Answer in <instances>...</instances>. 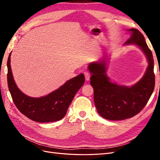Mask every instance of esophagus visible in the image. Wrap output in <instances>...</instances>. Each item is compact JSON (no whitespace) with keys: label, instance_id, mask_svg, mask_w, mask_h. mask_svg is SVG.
<instances>
[{"label":"esophagus","instance_id":"1","mask_svg":"<svg viewBox=\"0 0 160 160\" xmlns=\"http://www.w3.org/2000/svg\"><path fill=\"white\" fill-rule=\"evenodd\" d=\"M84 75H85V80H86L87 81H89V79H90V75H89V72H84Z\"/></svg>","mask_w":160,"mask_h":160}]
</instances>
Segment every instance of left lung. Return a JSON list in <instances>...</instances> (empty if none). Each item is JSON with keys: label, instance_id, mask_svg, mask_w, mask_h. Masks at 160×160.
<instances>
[{"label": "left lung", "instance_id": "obj_1", "mask_svg": "<svg viewBox=\"0 0 160 160\" xmlns=\"http://www.w3.org/2000/svg\"><path fill=\"white\" fill-rule=\"evenodd\" d=\"M130 35L123 45L137 46L146 56L148 66L142 78L132 86L119 85L107 75L108 55L99 61L91 62L90 83L94 91V103L98 113L109 120H123L133 117L148 103L155 87L154 61L142 34L136 28L126 30Z\"/></svg>", "mask_w": 160, "mask_h": 160}]
</instances>
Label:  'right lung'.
<instances>
[{
    "mask_svg": "<svg viewBox=\"0 0 160 160\" xmlns=\"http://www.w3.org/2000/svg\"><path fill=\"white\" fill-rule=\"evenodd\" d=\"M11 55L7 61L8 89L18 109L30 119L39 123L57 122L65 117L77 92L85 83L83 73L73 77L59 89L41 98L28 96L18 88L11 66Z\"/></svg>",
    "mask_w": 160,
    "mask_h": 160,
    "instance_id": "1",
    "label": "right lung"
}]
</instances>
